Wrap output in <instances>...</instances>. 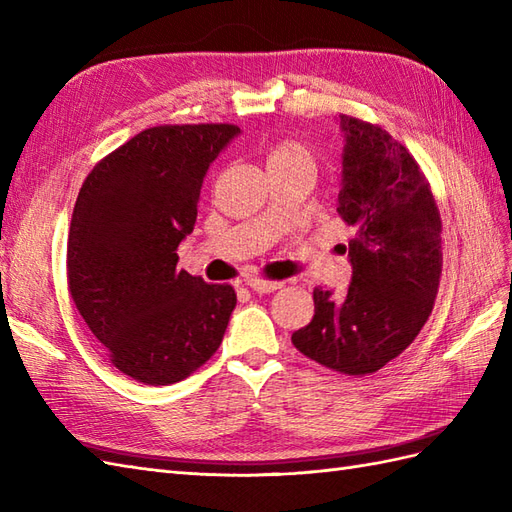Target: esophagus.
Segmentation results:
<instances>
[{
	"label": "esophagus",
	"mask_w": 512,
	"mask_h": 512,
	"mask_svg": "<svg viewBox=\"0 0 512 512\" xmlns=\"http://www.w3.org/2000/svg\"><path fill=\"white\" fill-rule=\"evenodd\" d=\"M246 285L251 287L253 292L257 294H270V292H277L283 287V281H270V279H261V277H253V279H246Z\"/></svg>",
	"instance_id": "obj_1"
}]
</instances>
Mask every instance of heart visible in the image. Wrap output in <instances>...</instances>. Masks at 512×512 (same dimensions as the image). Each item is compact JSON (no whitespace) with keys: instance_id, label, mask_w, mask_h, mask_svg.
I'll use <instances>...</instances> for the list:
<instances>
[{"instance_id":"obj_1","label":"heart","mask_w":512,"mask_h":512,"mask_svg":"<svg viewBox=\"0 0 512 512\" xmlns=\"http://www.w3.org/2000/svg\"><path fill=\"white\" fill-rule=\"evenodd\" d=\"M290 166H303L309 168L311 173L316 170V160L313 153L298 140H281L268 151V168H290Z\"/></svg>"}]
</instances>
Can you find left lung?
<instances>
[{
  "instance_id": "left-lung-1",
  "label": "left lung",
  "mask_w": 512,
  "mask_h": 512,
  "mask_svg": "<svg viewBox=\"0 0 512 512\" xmlns=\"http://www.w3.org/2000/svg\"><path fill=\"white\" fill-rule=\"evenodd\" d=\"M346 134L337 212L352 231L344 296L313 290V318L292 335L305 357L346 376L374 374L413 344L435 307L441 214L430 183L381 125L339 114Z\"/></svg>"
}]
</instances>
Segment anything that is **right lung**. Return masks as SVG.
Here are the masks:
<instances>
[{
	"instance_id": "obj_1",
	"label": "right lung",
	"mask_w": 512,
	"mask_h": 512,
	"mask_svg": "<svg viewBox=\"0 0 512 512\" xmlns=\"http://www.w3.org/2000/svg\"><path fill=\"white\" fill-rule=\"evenodd\" d=\"M231 123L157 125L95 164L73 207L67 283L116 370L144 385L188 378L214 357L235 290L177 270L203 179Z\"/></svg>"
}]
</instances>
